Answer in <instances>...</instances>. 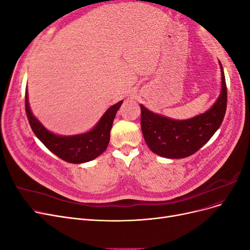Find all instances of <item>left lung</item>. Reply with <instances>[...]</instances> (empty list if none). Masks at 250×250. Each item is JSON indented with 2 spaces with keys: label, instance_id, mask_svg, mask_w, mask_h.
Wrapping results in <instances>:
<instances>
[{
  "label": "left lung",
  "instance_id": "left-lung-1",
  "mask_svg": "<svg viewBox=\"0 0 250 250\" xmlns=\"http://www.w3.org/2000/svg\"><path fill=\"white\" fill-rule=\"evenodd\" d=\"M221 93L208 111L188 120H173L157 115L141 105V127L145 142L155 154L184 158L207 144L220 127L228 105V89L221 62Z\"/></svg>",
  "mask_w": 250,
  "mask_h": 250
}]
</instances>
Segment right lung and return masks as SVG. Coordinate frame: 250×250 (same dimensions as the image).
<instances>
[{
    "mask_svg": "<svg viewBox=\"0 0 250 250\" xmlns=\"http://www.w3.org/2000/svg\"><path fill=\"white\" fill-rule=\"evenodd\" d=\"M25 100L27 118L34 134L51 152L72 164L93 161L106 150L110 139L113 119L123 103V101H120L109 107L92 130L76 135H57L46 129L33 116L29 106L27 89Z\"/></svg>",
    "mask_w": 250,
    "mask_h": 250,
    "instance_id": "add662e5",
    "label": "right lung"
}]
</instances>
